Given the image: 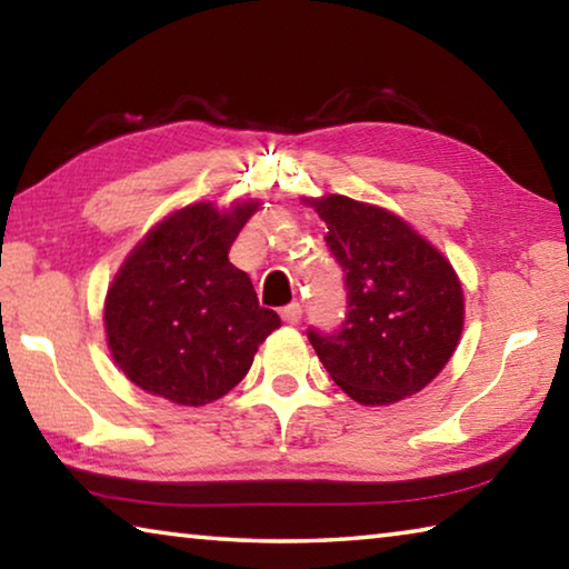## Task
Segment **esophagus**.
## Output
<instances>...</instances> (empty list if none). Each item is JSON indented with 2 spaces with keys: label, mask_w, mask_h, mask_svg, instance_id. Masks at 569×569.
Returning a JSON list of instances; mask_svg holds the SVG:
<instances>
[{
  "label": "esophagus",
  "mask_w": 569,
  "mask_h": 569,
  "mask_svg": "<svg viewBox=\"0 0 569 569\" xmlns=\"http://www.w3.org/2000/svg\"><path fill=\"white\" fill-rule=\"evenodd\" d=\"M281 319H283V323H288V326H296L298 321L303 319V308H301V303H288L286 308H281Z\"/></svg>",
  "instance_id": "obj_1"
}]
</instances>
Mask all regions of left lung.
Returning a JSON list of instances; mask_svg holds the SVG:
<instances>
[{
  "label": "left lung",
  "instance_id": "obj_1",
  "mask_svg": "<svg viewBox=\"0 0 569 569\" xmlns=\"http://www.w3.org/2000/svg\"><path fill=\"white\" fill-rule=\"evenodd\" d=\"M306 203L329 228L326 246L349 291L339 331L308 329L326 371L366 407L421 391L451 359L465 326L455 268L389 210L346 196Z\"/></svg>",
  "mask_w": 569,
  "mask_h": 569
}]
</instances>
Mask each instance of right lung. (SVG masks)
Segmentation results:
<instances>
[{
  "mask_svg": "<svg viewBox=\"0 0 569 569\" xmlns=\"http://www.w3.org/2000/svg\"><path fill=\"white\" fill-rule=\"evenodd\" d=\"M256 210L258 200L223 213L213 203L180 208L124 258L104 298V333L134 387L203 407L243 381L258 346L281 326L228 261Z\"/></svg>",
  "mask_w": 569,
  "mask_h": 569,
  "instance_id": "right-lung-1",
  "label": "right lung"
}]
</instances>
